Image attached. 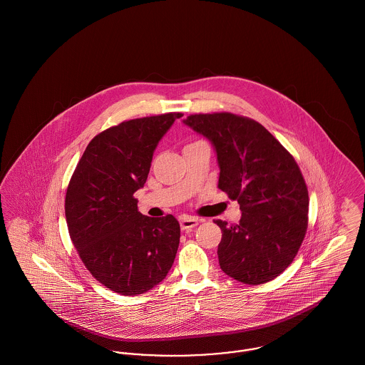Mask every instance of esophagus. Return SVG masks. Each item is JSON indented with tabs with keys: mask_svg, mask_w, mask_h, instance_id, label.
<instances>
[{
	"mask_svg": "<svg viewBox=\"0 0 365 365\" xmlns=\"http://www.w3.org/2000/svg\"><path fill=\"white\" fill-rule=\"evenodd\" d=\"M198 225V220L195 217H182L180 219V227L182 230H190L192 227H195Z\"/></svg>",
	"mask_w": 365,
	"mask_h": 365,
	"instance_id": "1",
	"label": "esophagus"
}]
</instances>
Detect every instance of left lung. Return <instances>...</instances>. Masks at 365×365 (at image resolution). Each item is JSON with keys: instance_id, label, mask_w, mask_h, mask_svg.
<instances>
[{"instance_id": "obj_1", "label": "left lung", "mask_w": 365, "mask_h": 365, "mask_svg": "<svg viewBox=\"0 0 365 365\" xmlns=\"http://www.w3.org/2000/svg\"><path fill=\"white\" fill-rule=\"evenodd\" d=\"M183 123L212 142L220 167L217 186L242 210L238 225L215 220L223 232L222 271L246 284L277 278L294 260L308 227V189L294 157L245 116L198 113Z\"/></svg>"}]
</instances>
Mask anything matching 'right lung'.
<instances>
[{
    "label": "right lung",
    "instance_id": "right-lung-1",
    "mask_svg": "<svg viewBox=\"0 0 365 365\" xmlns=\"http://www.w3.org/2000/svg\"><path fill=\"white\" fill-rule=\"evenodd\" d=\"M183 115L133 119L90 140L66 194L71 241L90 274L109 290L138 295L153 289L174 264L180 226L173 215L138 212L158 140Z\"/></svg>",
    "mask_w": 365,
    "mask_h": 365
}]
</instances>
